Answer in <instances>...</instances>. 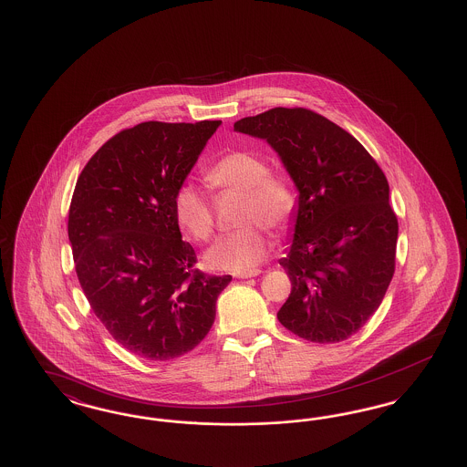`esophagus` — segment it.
Returning a JSON list of instances; mask_svg holds the SVG:
<instances>
[{
    "label": "esophagus",
    "instance_id": "1",
    "mask_svg": "<svg viewBox=\"0 0 467 467\" xmlns=\"http://www.w3.org/2000/svg\"><path fill=\"white\" fill-rule=\"evenodd\" d=\"M261 275V269H250V271H242V273H236L234 276L236 278H252V276H257Z\"/></svg>",
    "mask_w": 467,
    "mask_h": 467
}]
</instances>
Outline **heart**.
<instances>
[{
    "mask_svg": "<svg viewBox=\"0 0 467 467\" xmlns=\"http://www.w3.org/2000/svg\"><path fill=\"white\" fill-rule=\"evenodd\" d=\"M206 182L221 192H242L240 223H248L231 233L206 254L208 265L223 271H248L263 263L271 240L265 225L282 231L289 225L296 196L287 180L269 175L261 157L244 150L229 152L213 162ZM173 212L180 227L194 240L208 242L215 231V213L210 198L194 183H182L173 198Z\"/></svg>",
    "mask_w": 467,
    "mask_h": 467,
    "instance_id": "heart-1",
    "label": "heart"
}]
</instances>
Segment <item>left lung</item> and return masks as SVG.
<instances>
[{
  "label": "left lung",
  "instance_id": "8db88e82",
  "mask_svg": "<svg viewBox=\"0 0 467 467\" xmlns=\"http://www.w3.org/2000/svg\"><path fill=\"white\" fill-rule=\"evenodd\" d=\"M266 140L297 187L287 257L289 299L276 313L313 343L356 334L378 310L396 269L398 217L389 182L356 138L306 109H271L234 122Z\"/></svg>",
  "mask_w": 467,
  "mask_h": 467
}]
</instances>
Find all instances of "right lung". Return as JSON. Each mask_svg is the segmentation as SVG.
I'll use <instances>...</instances> for the list:
<instances>
[{"label": "right lung", "mask_w": 467, "mask_h": 467, "mask_svg": "<svg viewBox=\"0 0 467 467\" xmlns=\"http://www.w3.org/2000/svg\"><path fill=\"white\" fill-rule=\"evenodd\" d=\"M221 120L141 122L110 138L82 170L67 215L75 271L94 315L147 360L191 352L233 280L196 269L173 198Z\"/></svg>", "instance_id": "right-lung-1"}]
</instances>
